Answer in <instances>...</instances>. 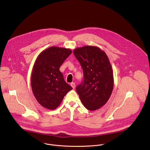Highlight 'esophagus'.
<instances>
[{"label": "esophagus", "mask_w": 150, "mask_h": 150, "mask_svg": "<svg viewBox=\"0 0 150 150\" xmlns=\"http://www.w3.org/2000/svg\"><path fill=\"white\" fill-rule=\"evenodd\" d=\"M70 86H71V87L74 89V88H75V86H76V84H75V83H71V84H70Z\"/></svg>", "instance_id": "1"}]
</instances>
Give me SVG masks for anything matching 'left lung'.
Masks as SVG:
<instances>
[{
  "label": "left lung",
  "instance_id": "1",
  "mask_svg": "<svg viewBox=\"0 0 150 150\" xmlns=\"http://www.w3.org/2000/svg\"><path fill=\"white\" fill-rule=\"evenodd\" d=\"M73 53L84 74V81L76 91L86 109L96 110L107 103L113 89V71L108 58L100 48L92 45L76 48Z\"/></svg>",
  "mask_w": 150,
  "mask_h": 150
}]
</instances>
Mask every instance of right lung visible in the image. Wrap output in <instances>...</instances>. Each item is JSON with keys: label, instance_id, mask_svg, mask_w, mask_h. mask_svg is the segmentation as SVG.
<instances>
[{"label": "right lung", "instance_id": "right-lung-1", "mask_svg": "<svg viewBox=\"0 0 150 150\" xmlns=\"http://www.w3.org/2000/svg\"><path fill=\"white\" fill-rule=\"evenodd\" d=\"M71 54L69 48L51 47L37 57L31 76L33 93L44 108H57L65 95L73 88L64 81L59 67Z\"/></svg>", "mask_w": 150, "mask_h": 150}]
</instances>
